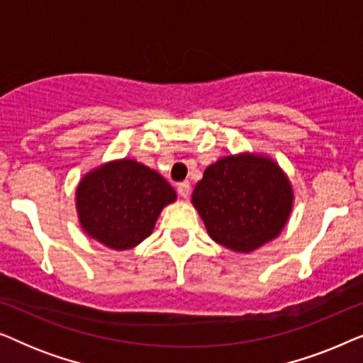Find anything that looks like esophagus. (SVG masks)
<instances>
[{
    "instance_id": "34e87169",
    "label": "esophagus",
    "mask_w": 363,
    "mask_h": 363,
    "mask_svg": "<svg viewBox=\"0 0 363 363\" xmlns=\"http://www.w3.org/2000/svg\"><path fill=\"white\" fill-rule=\"evenodd\" d=\"M190 190H191L190 182H182V183H178L177 191H178V195H180L182 198H188V195H190Z\"/></svg>"
}]
</instances>
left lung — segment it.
I'll return each instance as SVG.
<instances>
[{
    "label": "left lung",
    "instance_id": "obj_1",
    "mask_svg": "<svg viewBox=\"0 0 363 363\" xmlns=\"http://www.w3.org/2000/svg\"><path fill=\"white\" fill-rule=\"evenodd\" d=\"M191 203L213 241L247 255L281 235L291 216L294 190L277 162L242 152L208 165Z\"/></svg>",
    "mask_w": 363,
    "mask_h": 363
}]
</instances>
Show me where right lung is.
Masks as SVG:
<instances>
[{
	"instance_id": "right-lung-1",
	"label": "right lung",
	"mask_w": 363,
	"mask_h": 363,
	"mask_svg": "<svg viewBox=\"0 0 363 363\" xmlns=\"http://www.w3.org/2000/svg\"><path fill=\"white\" fill-rule=\"evenodd\" d=\"M177 193L160 173L132 158L92 168L76 188L81 228L108 250L125 251L152 235Z\"/></svg>"
}]
</instances>
